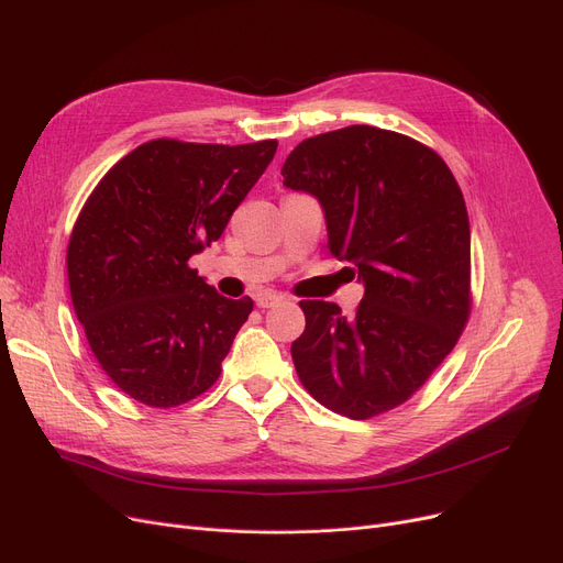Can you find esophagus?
Returning <instances> with one entry per match:
<instances>
[{
    "label": "esophagus",
    "mask_w": 563,
    "mask_h": 563,
    "mask_svg": "<svg viewBox=\"0 0 563 563\" xmlns=\"http://www.w3.org/2000/svg\"><path fill=\"white\" fill-rule=\"evenodd\" d=\"M285 297L283 294H278V291H260L257 297H255V303H257V308H272V306H276V303H280Z\"/></svg>",
    "instance_id": "esophagus-1"
}]
</instances>
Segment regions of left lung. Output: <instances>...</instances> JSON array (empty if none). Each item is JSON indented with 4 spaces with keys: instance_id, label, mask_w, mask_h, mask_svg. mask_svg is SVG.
Masks as SVG:
<instances>
[{
    "instance_id": "left-lung-1",
    "label": "left lung",
    "mask_w": 563,
    "mask_h": 563,
    "mask_svg": "<svg viewBox=\"0 0 563 563\" xmlns=\"http://www.w3.org/2000/svg\"><path fill=\"white\" fill-rule=\"evenodd\" d=\"M283 185L312 194L329 246L353 262L365 297L344 317L301 301L291 342L303 388L351 420L383 416L416 395L456 346L472 308L470 221L456 177L429 145L349 125L301 141Z\"/></svg>"
}]
</instances>
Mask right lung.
Wrapping results in <instances>:
<instances>
[{
	"instance_id": "add662e5",
	"label": "right lung",
	"mask_w": 563,
	"mask_h": 563,
	"mask_svg": "<svg viewBox=\"0 0 563 563\" xmlns=\"http://www.w3.org/2000/svg\"><path fill=\"white\" fill-rule=\"evenodd\" d=\"M276 147L153 139L86 198L66 253L73 308L128 397L173 408L217 383L253 301L221 297L189 257L223 234Z\"/></svg>"
}]
</instances>
